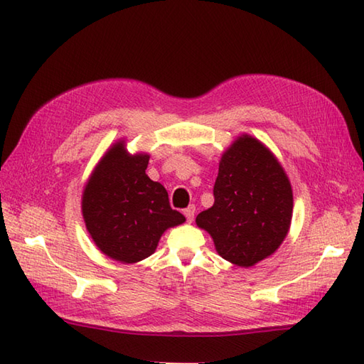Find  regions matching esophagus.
Listing matches in <instances>:
<instances>
[{
    "label": "esophagus",
    "instance_id": "34e87169",
    "mask_svg": "<svg viewBox=\"0 0 364 364\" xmlns=\"http://www.w3.org/2000/svg\"><path fill=\"white\" fill-rule=\"evenodd\" d=\"M184 215H186V220H188L189 223L193 220V215H196V206L193 205H189L188 208L184 209Z\"/></svg>",
    "mask_w": 364,
    "mask_h": 364
}]
</instances>
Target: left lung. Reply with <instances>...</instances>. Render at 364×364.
I'll list each match as a JSON object with an SVG mask.
<instances>
[{"label":"left lung","instance_id":"8db88e82","mask_svg":"<svg viewBox=\"0 0 364 364\" xmlns=\"http://www.w3.org/2000/svg\"><path fill=\"white\" fill-rule=\"evenodd\" d=\"M291 213L293 193L284 168L257 139L243 134L223 154L214 205L196 222L223 259L251 267L284 242Z\"/></svg>","mask_w":364,"mask_h":364}]
</instances>
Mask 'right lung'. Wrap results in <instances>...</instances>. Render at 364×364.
I'll list each match as a JSON object with an SVG mask.
<instances>
[{
  "label": "right lung",
  "mask_w": 364,
  "mask_h": 364,
  "mask_svg": "<svg viewBox=\"0 0 364 364\" xmlns=\"http://www.w3.org/2000/svg\"><path fill=\"white\" fill-rule=\"evenodd\" d=\"M149 155L130 156L122 142L109 149L83 191L82 213L97 248L134 264L154 255L167 228L186 218L171 208L163 184L146 175Z\"/></svg>",
  "instance_id": "obj_1"
}]
</instances>
